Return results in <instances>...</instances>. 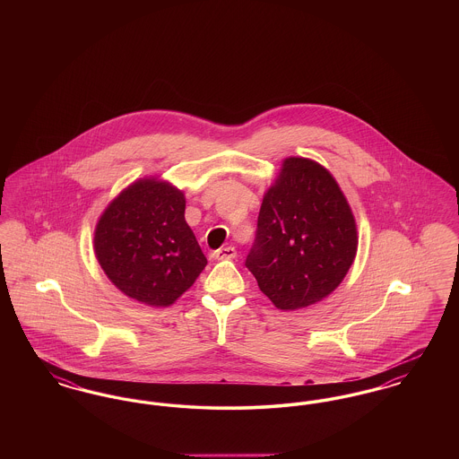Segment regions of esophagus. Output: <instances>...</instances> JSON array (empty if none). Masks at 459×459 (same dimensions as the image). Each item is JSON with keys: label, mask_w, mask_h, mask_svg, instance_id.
Masks as SVG:
<instances>
[{"label": "esophagus", "mask_w": 459, "mask_h": 459, "mask_svg": "<svg viewBox=\"0 0 459 459\" xmlns=\"http://www.w3.org/2000/svg\"><path fill=\"white\" fill-rule=\"evenodd\" d=\"M238 256L236 247L227 246V247H220L219 251H215V258L217 260H234Z\"/></svg>", "instance_id": "1"}]
</instances>
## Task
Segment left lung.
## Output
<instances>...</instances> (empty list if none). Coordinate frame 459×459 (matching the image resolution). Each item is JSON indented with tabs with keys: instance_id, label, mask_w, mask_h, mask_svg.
I'll return each instance as SVG.
<instances>
[{
	"instance_id": "1",
	"label": "left lung",
	"mask_w": 459,
	"mask_h": 459,
	"mask_svg": "<svg viewBox=\"0 0 459 459\" xmlns=\"http://www.w3.org/2000/svg\"><path fill=\"white\" fill-rule=\"evenodd\" d=\"M356 251V220L333 175L315 160L285 158L246 258L263 294L282 311L316 305L344 281Z\"/></svg>"
}]
</instances>
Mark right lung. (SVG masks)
Returning <instances> with one entry per match:
<instances>
[{
  "label": "right lung",
  "mask_w": 459,
  "mask_h": 459,
  "mask_svg": "<svg viewBox=\"0 0 459 459\" xmlns=\"http://www.w3.org/2000/svg\"><path fill=\"white\" fill-rule=\"evenodd\" d=\"M184 212V191L160 177L137 178L109 201L94 229V255L127 298L167 307L196 282L208 262Z\"/></svg>",
  "instance_id": "1"
}]
</instances>
